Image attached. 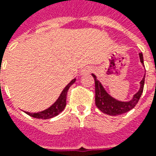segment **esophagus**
Returning <instances> with one entry per match:
<instances>
[{"mask_svg":"<svg viewBox=\"0 0 156 156\" xmlns=\"http://www.w3.org/2000/svg\"><path fill=\"white\" fill-rule=\"evenodd\" d=\"M91 71H92V68L89 67V66H87V67H85V68H83V69H81V71H80V75H87V74H89Z\"/></svg>","mask_w":156,"mask_h":156,"instance_id":"1","label":"esophagus"}]
</instances>
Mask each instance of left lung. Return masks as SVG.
Masks as SVG:
<instances>
[{
  "label": "left lung",
  "mask_w": 156,
  "mask_h": 156,
  "mask_svg": "<svg viewBox=\"0 0 156 156\" xmlns=\"http://www.w3.org/2000/svg\"><path fill=\"white\" fill-rule=\"evenodd\" d=\"M140 61L142 66L143 64V55L142 53L139 54ZM94 79V84H95V104L97 108L102 113L107 114L108 115H118L124 113H127L132 108H134L135 105L138 103V101L140 100L141 94L143 92V87H144V81H145V75L142 80L140 81V88L136 93L133 95V97L129 101H124L120 100L115 99L109 94L107 92L101 82L97 79V76L94 74H91Z\"/></svg>",
  "instance_id": "8db88e82"
}]
</instances>
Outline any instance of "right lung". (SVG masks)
<instances>
[{"instance_id":"add662e5","label":"right lung","mask_w":156,"mask_h":156,"mask_svg":"<svg viewBox=\"0 0 156 156\" xmlns=\"http://www.w3.org/2000/svg\"><path fill=\"white\" fill-rule=\"evenodd\" d=\"M75 81H76V79L75 78V79H73L72 81H70L69 84L64 87V89L62 91V93L59 95V97L57 98L56 101L49 108H46L45 110L36 112V113H30V112H26L25 111V113L27 115H30L31 117H34V118L44 119V120L50 119V118H53V117L58 115L65 108V107H66V99H67V93L69 91L70 86L73 85Z\"/></svg>"}]
</instances>
